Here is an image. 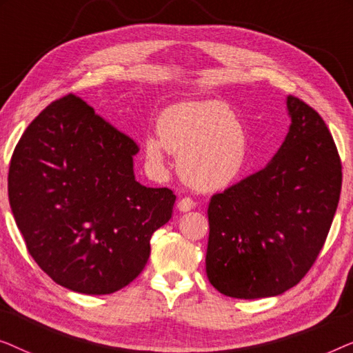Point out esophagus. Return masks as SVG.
Returning a JSON list of instances; mask_svg holds the SVG:
<instances>
[{"label": "esophagus", "instance_id": "1", "mask_svg": "<svg viewBox=\"0 0 353 353\" xmlns=\"http://www.w3.org/2000/svg\"><path fill=\"white\" fill-rule=\"evenodd\" d=\"M194 201L190 199V197H183V199L178 201V210L180 212H190L191 209H194Z\"/></svg>", "mask_w": 353, "mask_h": 353}]
</instances>
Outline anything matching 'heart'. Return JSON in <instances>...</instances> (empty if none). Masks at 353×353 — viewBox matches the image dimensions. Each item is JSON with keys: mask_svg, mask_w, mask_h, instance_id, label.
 <instances>
[{"mask_svg": "<svg viewBox=\"0 0 353 353\" xmlns=\"http://www.w3.org/2000/svg\"><path fill=\"white\" fill-rule=\"evenodd\" d=\"M167 151L180 156L178 172L188 185L215 191L244 170L249 138L228 104L192 101L167 108L159 115L157 137L144 138V159L152 172H165Z\"/></svg>", "mask_w": 353, "mask_h": 353, "instance_id": "obj_1", "label": "heart"}]
</instances>
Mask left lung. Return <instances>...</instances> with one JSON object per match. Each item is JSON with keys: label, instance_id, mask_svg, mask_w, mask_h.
I'll return each mask as SVG.
<instances>
[{"label": "left lung", "instance_id": "1", "mask_svg": "<svg viewBox=\"0 0 353 353\" xmlns=\"http://www.w3.org/2000/svg\"><path fill=\"white\" fill-rule=\"evenodd\" d=\"M291 125L272 161L212 196L207 278L236 299L286 292L315 262L342 186L334 139L310 105L288 96Z\"/></svg>", "mask_w": 353, "mask_h": 353}]
</instances>
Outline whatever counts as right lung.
I'll return each instance as SVG.
<instances>
[{
    "mask_svg": "<svg viewBox=\"0 0 353 353\" xmlns=\"http://www.w3.org/2000/svg\"><path fill=\"white\" fill-rule=\"evenodd\" d=\"M138 146L74 94L23 132L8 175L9 205L43 272L74 292L112 294L146 267L151 236L176 196L137 181Z\"/></svg>",
    "mask_w": 353,
    "mask_h": 353,
    "instance_id": "1",
    "label": "right lung"
}]
</instances>
